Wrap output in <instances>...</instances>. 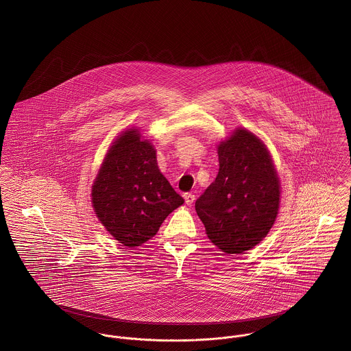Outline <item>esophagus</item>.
Segmentation results:
<instances>
[{"label":"esophagus","mask_w":351,"mask_h":351,"mask_svg":"<svg viewBox=\"0 0 351 351\" xmlns=\"http://www.w3.org/2000/svg\"><path fill=\"white\" fill-rule=\"evenodd\" d=\"M183 197H184V200H186V204H187V206H191V204L193 203V200H195V195H193V193H189V192H187V193H184V195H183Z\"/></svg>","instance_id":"obj_1"}]
</instances>
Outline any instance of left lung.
<instances>
[{
    "mask_svg": "<svg viewBox=\"0 0 351 351\" xmlns=\"http://www.w3.org/2000/svg\"><path fill=\"white\" fill-rule=\"evenodd\" d=\"M215 182L196 200L208 239L226 254H243L262 242L279 211L280 182L266 144L237 128L217 144Z\"/></svg>",
    "mask_w": 351,
    "mask_h": 351,
    "instance_id": "left-lung-1",
    "label": "left lung"
}]
</instances>
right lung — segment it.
I'll return each instance as SVG.
<instances>
[{"label": "right lung", "mask_w": 351, "mask_h": 351, "mask_svg": "<svg viewBox=\"0 0 351 351\" xmlns=\"http://www.w3.org/2000/svg\"><path fill=\"white\" fill-rule=\"evenodd\" d=\"M90 196L100 223L128 248L152 239L165 217L184 203L160 172L154 144L136 127L112 141Z\"/></svg>", "instance_id": "right-lung-1"}]
</instances>
